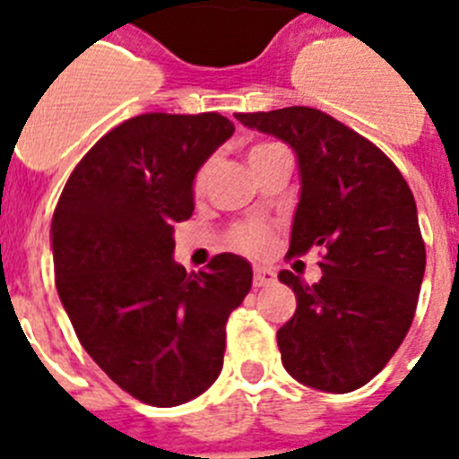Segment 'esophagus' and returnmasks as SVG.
Returning <instances> with one entry per match:
<instances>
[{"label": "esophagus", "mask_w": 459, "mask_h": 459, "mask_svg": "<svg viewBox=\"0 0 459 459\" xmlns=\"http://www.w3.org/2000/svg\"><path fill=\"white\" fill-rule=\"evenodd\" d=\"M276 283V272L269 267H255V273H253V285L255 288H267V285Z\"/></svg>", "instance_id": "34e87169"}]
</instances>
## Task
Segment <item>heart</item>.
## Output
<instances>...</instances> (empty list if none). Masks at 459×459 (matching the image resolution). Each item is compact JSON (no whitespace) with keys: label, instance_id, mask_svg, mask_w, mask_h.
I'll return each mask as SVG.
<instances>
[{"label":"heart","instance_id":"1","mask_svg":"<svg viewBox=\"0 0 459 459\" xmlns=\"http://www.w3.org/2000/svg\"><path fill=\"white\" fill-rule=\"evenodd\" d=\"M276 146V143H260V146H253L248 152V160L264 152L267 148ZM204 178H206V169H202L195 178V187H202ZM232 244L237 246L238 250H244V253H250V255H260L264 250L269 248V230L267 225H262V222H244V225L234 227L232 232Z\"/></svg>","mask_w":459,"mask_h":459}]
</instances>
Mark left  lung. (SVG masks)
I'll return each mask as SVG.
<instances>
[{
	"label": "left lung",
	"mask_w": 459,
	"mask_h": 459,
	"mask_svg": "<svg viewBox=\"0 0 459 459\" xmlns=\"http://www.w3.org/2000/svg\"><path fill=\"white\" fill-rule=\"evenodd\" d=\"M237 120L295 151L301 190L290 255L325 253L318 283L278 273L297 297L276 332L283 367L308 387L352 393L390 362L416 316L425 244L413 192L385 152L318 108Z\"/></svg>",
	"instance_id": "left-lung-1"
}]
</instances>
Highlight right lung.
Masks as SVG:
<instances>
[{
	"mask_svg": "<svg viewBox=\"0 0 459 459\" xmlns=\"http://www.w3.org/2000/svg\"><path fill=\"white\" fill-rule=\"evenodd\" d=\"M234 134L221 113H143L101 136L55 206V285L81 346L151 406L199 397L221 376L225 325L253 285L244 257L206 272L174 260V222L195 211V176Z\"/></svg>",
	"mask_w": 459,
	"mask_h": 459,
	"instance_id": "1",
	"label": "right lung"
}]
</instances>
